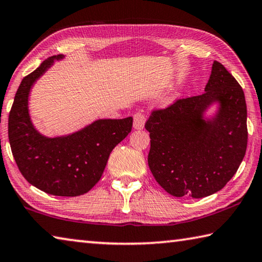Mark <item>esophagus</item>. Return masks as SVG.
<instances>
[{
	"instance_id": "34e87169",
	"label": "esophagus",
	"mask_w": 262,
	"mask_h": 262,
	"mask_svg": "<svg viewBox=\"0 0 262 262\" xmlns=\"http://www.w3.org/2000/svg\"><path fill=\"white\" fill-rule=\"evenodd\" d=\"M144 123H145V117L143 114L141 113L134 114V122H133V127H134L135 129H143Z\"/></svg>"
}]
</instances>
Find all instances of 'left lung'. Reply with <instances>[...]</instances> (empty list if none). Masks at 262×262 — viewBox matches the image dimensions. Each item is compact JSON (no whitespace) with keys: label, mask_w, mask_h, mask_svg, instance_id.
<instances>
[{"label":"left lung","mask_w":262,"mask_h":262,"mask_svg":"<svg viewBox=\"0 0 262 262\" xmlns=\"http://www.w3.org/2000/svg\"><path fill=\"white\" fill-rule=\"evenodd\" d=\"M211 107L215 111L209 115ZM246 121L242 86L214 61L202 95L155 111L145 123L148 164L155 179L177 198L201 199L219 192L245 156Z\"/></svg>","instance_id":"left-lung-1"}]
</instances>
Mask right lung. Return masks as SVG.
Returning <instances> with one entry per match:
<instances>
[{"label": "right lung", "mask_w": 262, "mask_h": 262, "mask_svg": "<svg viewBox=\"0 0 262 262\" xmlns=\"http://www.w3.org/2000/svg\"><path fill=\"white\" fill-rule=\"evenodd\" d=\"M48 57L23 78L9 114V142L20 173L34 187L56 196H78L98 183L110 154L129 134L133 118L98 119L70 134L46 136L32 122V88L54 61Z\"/></svg>", "instance_id": "add662e5"}]
</instances>
